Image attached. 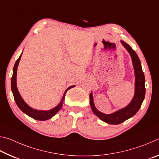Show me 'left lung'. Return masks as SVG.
<instances>
[{
  "label": "left lung",
  "mask_w": 159,
  "mask_h": 159,
  "mask_svg": "<svg viewBox=\"0 0 159 159\" xmlns=\"http://www.w3.org/2000/svg\"><path fill=\"white\" fill-rule=\"evenodd\" d=\"M122 44L127 49L130 54L132 60L134 69V74H135V93H134L133 100L129 104V105L124 109H120L119 111L111 114H104L103 113L99 111L94 105L93 98L92 94L90 95V104L94 114L100 118L102 120L109 124L117 125L124 122L128 118L136 114L140 108L145 96V78L143 71H142L140 60L137 53L128 43L124 41H121Z\"/></svg>",
  "instance_id": "8db88e82"
}]
</instances>
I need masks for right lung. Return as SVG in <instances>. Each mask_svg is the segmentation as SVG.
I'll list each match as a JSON object with an SVG mask.
<instances>
[{"instance_id": "obj_1", "label": "right lung", "mask_w": 159, "mask_h": 159, "mask_svg": "<svg viewBox=\"0 0 159 159\" xmlns=\"http://www.w3.org/2000/svg\"><path fill=\"white\" fill-rule=\"evenodd\" d=\"M21 56V54L15 64L14 68H13V74H12V76L11 79V89H12V92L13 93V96H14V99L16 104H17V105L18 106L19 108L21 110V111H22L24 113H25L26 114H27L29 116L34 118V119H36L38 120H45L50 119V118H52L53 116H55L61 109V106H62L63 104V101L64 100V98H65L66 93L67 92V90H69L70 88H73L74 86H71V87L67 88V90L65 91V93L64 94L62 100H61L60 103L54 109L50 110V111H38V110L33 109L32 108H31L30 107H29L27 104H26V102L23 100V99L21 98V95L18 92V90L17 88V84H16L17 69L19 61L20 60Z\"/></svg>"}]
</instances>
